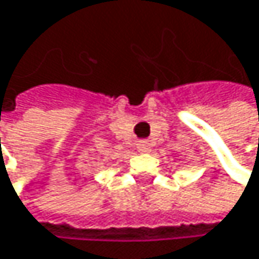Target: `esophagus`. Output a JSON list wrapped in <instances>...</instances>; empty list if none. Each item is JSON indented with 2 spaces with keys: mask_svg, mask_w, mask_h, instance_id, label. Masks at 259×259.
I'll use <instances>...</instances> for the list:
<instances>
[{
  "mask_svg": "<svg viewBox=\"0 0 259 259\" xmlns=\"http://www.w3.org/2000/svg\"><path fill=\"white\" fill-rule=\"evenodd\" d=\"M138 151L142 154H147L151 151V148H150V145H148V144L142 142V144H139V145H138Z\"/></svg>",
  "mask_w": 259,
  "mask_h": 259,
  "instance_id": "1",
  "label": "esophagus"
}]
</instances>
